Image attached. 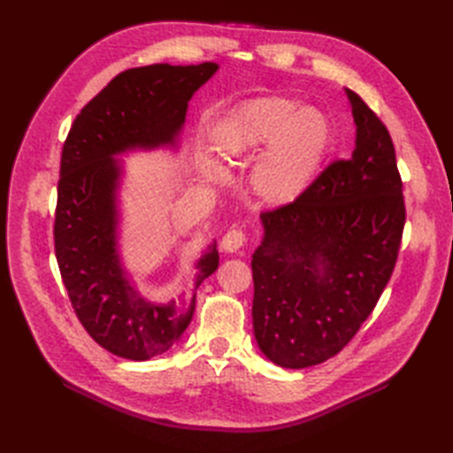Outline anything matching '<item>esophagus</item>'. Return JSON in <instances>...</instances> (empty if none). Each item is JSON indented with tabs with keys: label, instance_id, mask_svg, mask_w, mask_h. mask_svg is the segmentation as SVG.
Instances as JSON below:
<instances>
[{
	"label": "esophagus",
	"instance_id": "1",
	"mask_svg": "<svg viewBox=\"0 0 453 453\" xmlns=\"http://www.w3.org/2000/svg\"><path fill=\"white\" fill-rule=\"evenodd\" d=\"M247 242V235L242 232V229H229V232L221 237V249L226 253H237Z\"/></svg>",
	"mask_w": 453,
	"mask_h": 453
}]
</instances>
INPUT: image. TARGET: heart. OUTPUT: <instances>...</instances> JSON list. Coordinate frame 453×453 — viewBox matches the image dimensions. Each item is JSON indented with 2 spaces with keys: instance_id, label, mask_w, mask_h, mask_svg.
<instances>
[{
  "instance_id": "heart-1",
  "label": "heart",
  "mask_w": 453,
  "mask_h": 453,
  "mask_svg": "<svg viewBox=\"0 0 453 453\" xmlns=\"http://www.w3.org/2000/svg\"><path fill=\"white\" fill-rule=\"evenodd\" d=\"M333 128L321 111L302 107L280 95L249 99L239 104L218 128L214 148L226 165H242L258 150L249 188L268 208H286L300 200L319 175L329 153ZM200 177L224 182L226 173L211 161H202Z\"/></svg>"
}]
</instances>
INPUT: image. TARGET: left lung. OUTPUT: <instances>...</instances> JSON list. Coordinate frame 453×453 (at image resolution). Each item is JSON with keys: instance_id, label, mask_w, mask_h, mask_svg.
Segmentation results:
<instances>
[{"instance_id": "left-lung-1", "label": "left lung", "mask_w": 453, "mask_h": 453, "mask_svg": "<svg viewBox=\"0 0 453 453\" xmlns=\"http://www.w3.org/2000/svg\"><path fill=\"white\" fill-rule=\"evenodd\" d=\"M356 124L350 159L326 167L292 206L263 211L253 253V331L276 365L339 354L378 303L397 261L405 202L388 128L344 89Z\"/></svg>"}]
</instances>
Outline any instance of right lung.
I'll list each match as a JSON object with an SVG mask.
<instances>
[{
	"mask_svg": "<svg viewBox=\"0 0 453 453\" xmlns=\"http://www.w3.org/2000/svg\"><path fill=\"white\" fill-rule=\"evenodd\" d=\"M218 64H153L119 73L67 134L54 221L56 258L75 313L95 342L128 360L169 350L192 319L196 290L216 273V242L195 263L190 294L159 303L140 294L120 255V188L130 151L179 150L187 107Z\"/></svg>",
	"mask_w": 453,
	"mask_h": 453,
	"instance_id": "1",
	"label": "right lung"
}]
</instances>
